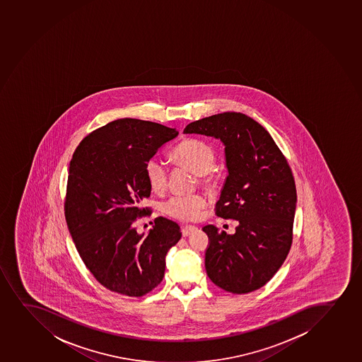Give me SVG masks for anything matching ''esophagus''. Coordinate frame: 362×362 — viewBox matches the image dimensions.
Segmentation results:
<instances>
[{
	"instance_id": "1",
	"label": "esophagus",
	"mask_w": 362,
	"mask_h": 362,
	"mask_svg": "<svg viewBox=\"0 0 362 362\" xmlns=\"http://www.w3.org/2000/svg\"><path fill=\"white\" fill-rule=\"evenodd\" d=\"M196 230H197V227H194V226H184L183 228H182V235H183V237H187V235H190V234Z\"/></svg>"
}]
</instances>
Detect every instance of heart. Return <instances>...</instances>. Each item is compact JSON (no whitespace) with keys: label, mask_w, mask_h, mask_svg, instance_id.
<instances>
[{"label":"heart","mask_w":362,"mask_h":362,"mask_svg":"<svg viewBox=\"0 0 362 362\" xmlns=\"http://www.w3.org/2000/svg\"><path fill=\"white\" fill-rule=\"evenodd\" d=\"M173 160L179 166L189 168L199 175L203 187H213L218 182V175L214 171L216 154L214 148L204 141L187 139L180 142L173 152ZM144 175L153 191L163 192L168 187V166L158 156H153L146 163ZM206 204V197L202 194H175L163 202V211L179 221H196Z\"/></svg>","instance_id":"heart-1"}]
</instances>
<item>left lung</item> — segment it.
Segmentation results:
<instances>
[{
    "instance_id": "left-lung-1",
    "label": "left lung",
    "mask_w": 362,
    "mask_h": 362,
    "mask_svg": "<svg viewBox=\"0 0 362 362\" xmlns=\"http://www.w3.org/2000/svg\"><path fill=\"white\" fill-rule=\"evenodd\" d=\"M184 134L214 136L225 144L228 175L215 214L238 221L234 234L203 227L209 238L206 275L233 294L259 289L292 246L296 187L287 159L270 134L244 113L206 117L187 124Z\"/></svg>"
}]
</instances>
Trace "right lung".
Listing matches in <instances>:
<instances>
[{
  "instance_id": "right-lung-1",
  "label": "right lung",
  "mask_w": 362,
  "mask_h": 362,
  "mask_svg": "<svg viewBox=\"0 0 362 362\" xmlns=\"http://www.w3.org/2000/svg\"><path fill=\"white\" fill-rule=\"evenodd\" d=\"M178 136L154 122L122 118L88 134L70 160L64 216L86 268L111 292L140 298L163 281L165 256L180 227L156 218L146 237L134 223L149 216L148 160Z\"/></svg>"
}]
</instances>
